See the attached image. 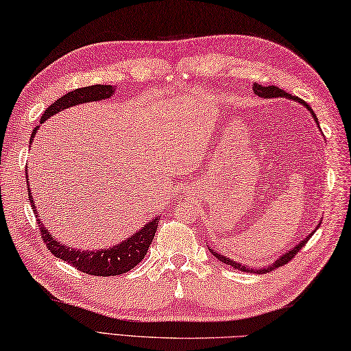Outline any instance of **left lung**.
<instances>
[{
	"label": "left lung",
	"mask_w": 351,
	"mask_h": 351,
	"mask_svg": "<svg viewBox=\"0 0 351 351\" xmlns=\"http://www.w3.org/2000/svg\"><path fill=\"white\" fill-rule=\"evenodd\" d=\"M253 92L254 94L257 95V97H261V98H288V99H292V101H297V103H300L302 104L303 107H306L307 110L311 112V115H312V118L315 119V123H317V125L319 127V123H318V118L315 117V113H313V110L311 109V106L307 104L306 101H303L302 98H298V97H294V95H291V94H288V92H285V90H282L280 88H277V86H262V84H257V83H253ZM318 228V227H317ZM315 228V230H317ZM313 230V232H315ZM313 232L311 233V234H307L304 239H302L298 242V244L295 245V247H292L291 250H288V252H286L285 254H282V256H278L277 259L271 263V265H268V267H265V268H257V269H254V268H250L248 265H244V263H241V262H236V261H233V259H228L227 256H224V254H221V253H218V252H215V250L213 248H210L209 247V250L212 252V254L217 257V259H219L221 262H224V263H227V265H232L234 269H241V271H250V273H257V274H263V273H269V271H273V269H276V268H278V267H282V265H285V263H288L292 257H294L300 250H302L303 247H304V244L307 241L311 239V236L313 234Z\"/></svg>",
	"instance_id": "left-lung-1"
}]
</instances>
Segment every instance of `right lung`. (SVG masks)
Here are the masks:
<instances>
[{
  "label": "right lung",
  "instance_id": "obj_1",
  "mask_svg": "<svg viewBox=\"0 0 351 351\" xmlns=\"http://www.w3.org/2000/svg\"><path fill=\"white\" fill-rule=\"evenodd\" d=\"M117 88L112 84H94V86H86V88L75 89L73 92H68L63 97H60L57 101H54L48 109L42 113L40 117V124L45 123V121L59 113L60 110L69 109V107H74L83 103H90V101H103V99L110 98L115 94ZM40 125H36V128L32 133L30 144H33L34 134L38 133ZM25 177L28 183V171L25 168ZM28 191V199H30L33 212L36 218H38V224L42 233V239H44L47 248L56 257L71 263L74 268L83 271L86 274L90 276H118L124 274L127 271L133 269L138 263L144 259V256L148 252V247L152 245L154 233L157 230V224H159V217H154L149 223H147L144 227L139 228L138 232L133 233L121 241L119 244L109 247V248H101V250H80V248H73L68 247L62 242L57 241L53 233H49L48 228L44 226V223L39 219L38 209L34 206V199L32 197V189L30 186L27 184Z\"/></svg>",
  "mask_w": 351,
  "mask_h": 351
}]
</instances>
